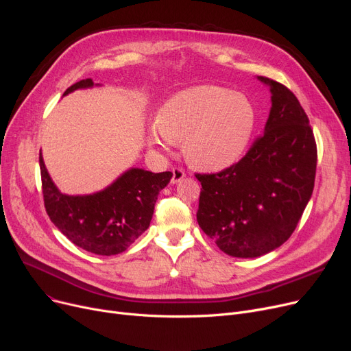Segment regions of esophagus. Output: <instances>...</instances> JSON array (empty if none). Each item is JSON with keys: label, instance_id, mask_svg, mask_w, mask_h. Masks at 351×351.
Instances as JSON below:
<instances>
[{"label": "esophagus", "instance_id": "obj_1", "mask_svg": "<svg viewBox=\"0 0 351 351\" xmlns=\"http://www.w3.org/2000/svg\"><path fill=\"white\" fill-rule=\"evenodd\" d=\"M183 178H185V171L180 169V168H173L172 169V179H171L172 185H175V183H179Z\"/></svg>", "mask_w": 351, "mask_h": 351}]
</instances>
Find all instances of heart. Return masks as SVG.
<instances>
[{
    "label": "heart",
    "instance_id": "1",
    "mask_svg": "<svg viewBox=\"0 0 351 351\" xmlns=\"http://www.w3.org/2000/svg\"><path fill=\"white\" fill-rule=\"evenodd\" d=\"M254 121V108L243 94L217 85H197L163 104L149 142L168 151L172 142L185 140L183 152L191 165L220 171L243 155Z\"/></svg>",
    "mask_w": 351,
    "mask_h": 351
}]
</instances>
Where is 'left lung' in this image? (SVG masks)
I'll use <instances>...</instances> for the list:
<instances>
[{
    "mask_svg": "<svg viewBox=\"0 0 351 351\" xmlns=\"http://www.w3.org/2000/svg\"><path fill=\"white\" fill-rule=\"evenodd\" d=\"M271 92L265 132L247 154L200 182L197 223L233 257L263 256L296 229L315 188L317 146L299 99L285 85L257 77Z\"/></svg>",
    "mask_w": 351,
    "mask_h": 351,
    "instance_id": "obj_1",
    "label": "left lung"
}]
</instances>
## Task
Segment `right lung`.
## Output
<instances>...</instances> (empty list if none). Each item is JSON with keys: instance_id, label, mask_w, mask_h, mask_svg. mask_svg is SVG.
Instances as JSON below:
<instances>
[{"instance_id": "add662e5", "label": "right lung", "mask_w": 351, "mask_h": 351, "mask_svg": "<svg viewBox=\"0 0 351 351\" xmlns=\"http://www.w3.org/2000/svg\"><path fill=\"white\" fill-rule=\"evenodd\" d=\"M92 86L94 81L86 78L71 85L64 95ZM40 168L44 205L51 222L73 245L101 256L125 252L149 228L158 195L172 178V172L131 168L104 191L71 196L55 186L41 152Z\"/></svg>"}]
</instances>
